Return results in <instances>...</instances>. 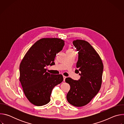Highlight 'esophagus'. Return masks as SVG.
<instances>
[{
    "label": "esophagus",
    "instance_id": "obj_1",
    "mask_svg": "<svg viewBox=\"0 0 124 124\" xmlns=\"http://www.w3.org/2000/svg\"><path fill=\"white\" fill-rule=\"evenodd\" d=\"M67 77H66V76H63V78H64V81H65V79H66V78Z\"/></svg>",
    "mask_w": 124,
    "mask_h": 124
}]
</instances>
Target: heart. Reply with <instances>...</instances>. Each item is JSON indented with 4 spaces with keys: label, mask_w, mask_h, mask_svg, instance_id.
I'll return each instance as SVG.
<instances>
[{
    "label": "heart",
    "mask_w": 124,
    "mask_h": 124,
    "mask_svg": "<svg viewBox=\"0 0 124 124\" xmlns=\"http://www.w3.org/2000/svg\"><path fill=\"white\" fill-rule=\"evenodd\" d=\"M68 50H72V49H70V48H69V49Z\"/></svg>",
    "instance_id": "obj_1"
}]
</instances>
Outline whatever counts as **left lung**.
I'll list each match as a JSON object with an SVG mask.
<instances>
[{
    "label": "left lung",
    "instance_id": "obj_1",
    "mask_svg": "<svg viewBox=\"0 0 124 124\" xmlns=\"http://www.w3.org/2000/svg\"><path fill=\"white\" fill-rule=\"evenodd\" d=\"M73 44L78 54L75 72L79 73L80 78L78 80L65 79L70 85L66 97L70 104L81 107L89 103L100 91L103 66L99 55L89 43L77 40Z\"/></svg>",
    "mask_w": 124,
    "mask_h": 124
}]
</instances>
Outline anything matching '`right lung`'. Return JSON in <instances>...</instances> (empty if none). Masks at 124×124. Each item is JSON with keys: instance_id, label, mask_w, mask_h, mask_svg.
<instances>
[{"instance_id": "obj_1", "label": "right lung", "mask_w": 124, "mask_h": 124, "mask_svg": "<svg viewBox=\"0 0 124 124\" xmlns=\"http://www.w3.org/2000/svg\"><path fill=\"white\" fill-rule=\"evenodd\" d=\"M64 45L60 39H41L29 48L22 60L20 81L25 96L32 104L42 106L48 103L53 88L63 81L62 75H51L46 68L55 65L56 54Z\"/></svg>"}]
</instances>
